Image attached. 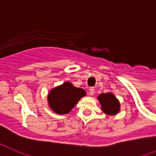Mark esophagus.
<instances>
[{"mask_svg": "<svg viewBox=\"0 0 156 156\" xmlns=\"http://www.w3.org/2000/svg\"><path fill=\"white\" fill-rule=\"evenodd\" d=\"M89 94L90 95V96H93V95L94 94V88H93V87H91V88H89Z\"/></svg>", "mask_w": 156, "mask_h": 156, "instance_id": "esophagus-1", "label": "esophagus"}]
</instances>
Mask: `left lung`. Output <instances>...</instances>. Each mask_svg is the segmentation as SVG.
Masks as SVG:
<instances>
[{
  "mask_svg": "<svg viewBox=\"0 0 156 156\" xmlns=\"http://www.w3.org/2000/svg\"><path fill=\"white\" fill-rule=\"evenodd\" d=\"M102 106V112L110 115H116L119 112V100L115 97L112 93H107V94H101L98 97Z\"/></svg>",
  "mask_w": 156,
  "mask_h": 156,
  "instance_id": "left-lung-1",
  "label": "left lung"
}]
</instances>
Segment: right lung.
<instances>
[{
  "label": "right lung",
  "instance_id": "1",
  "mask_svg": "<svg viewBox=\"0 0 156 156\" xmlns=\"http://www.w3.org/2000/svg\"><path fill=\"white\" fill-rule=\"evenodd\" d=\"M85 95L86 93L83 89L75 87L70 82H64L49 92L48 102L49 107L57 114H67Z\"/></svg>",
  "mask_w": 156,
  "mask_h": 156
}]
</instances>
